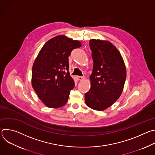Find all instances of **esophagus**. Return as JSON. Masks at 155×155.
<instances>
[{
  "label": "esophagus",
  "instance_id": "obj_1",
  "mask_svg": "<svg viewBox=\"0 0 155 155\" xmlns=\"http://www.w3.org/2000/svg\"><path fill=\"white\" fill-rule=\"evenodd\" d=\"M77 79L80 81H82L84 79V77H80V76H77Z\"/></svg>",
  "mask_w": 155,
  "mask_h": 155
}]
</instances>
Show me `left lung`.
Instances as JSON below:
<instances>
[{
    "instance_id": "1",
    "label": "left lung",
    "mask_w": 155,
    "mask_h": 155,
    "mask_svg": "<svg viewBox=\"0 0 155 155\" xmlns=\"http://www.w3.org/2000/svg\"><path fill=\"white\" fill-rule=\"evenodd\" d=\"M93 69L90 75L91 88L85 95L87 107L102 111L120 97L126 78L123 58L118 49L108 41L91 39Z\"/></svg>"
}]
</instances>
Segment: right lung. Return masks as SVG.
I'll return each mask as SVG.
<instances>
[{"label":"right lung","instance_id":"obj_1","mask_svg":"<svg viewBox=\"0 0 155 155\" xmlns=\"http://www.w3.org/2000/svg\"><path fill=\"white\" fill-rule=\"evenodd\" d=\"M81 46L80 41L58 35L40 50L32 66V86L48 107L59 108L67 103L75 86L69 72V56Z\"/></svg>","mask_w":155,"mask_h":155}]
</instances>
